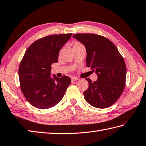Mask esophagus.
Returning <instances> with one entry per match:
<instances>
[{"mask_svg": "<svg viewBox=\"0 0 146 146\" xmlns=\"http://www.w3.org/2000/svg\"><path fill=\"white\" fill-rule=\"evenodd\" d=\"M78 80V78H77V77H72V78H71V82H76V81H77Z\"/></svg>", "mask_w": 146, "mask_h": 146, "instance_id": "34e87169", "label": "esophagus"}]
</instances>
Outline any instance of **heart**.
Returning a JSON list of instances; mask_svg holds the SVG:
<instances>
[{
    "label": "heart",
    "instance_id": "b5f03b06",
    "mask_svg": "<svg viewBox=\"0 0 146 146\" xmlns=\"http://www.w3.org/2000/svg\"><path fill=\"white\" fill-rule=\"evenodd\" d=\"M82 45L80 44V43H79V42H75V44H74V45H73V47L82 46Z\"/></svg>",
    "mask_w": 146,
    "mask_h": 146
}]
</instances>
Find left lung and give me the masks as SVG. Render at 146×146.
Segmentation results:
<instances>
[{
  "instance_id": "left-lung-1",
  "label": "left lung",
  "mask_w": 146,
  "mask_h": 146,
  "mask_svg": "<svg viewBox=\"0 0 146 146\" xmlns=\"http://www.w3.org/2000/svg\"><path fill=\"white\" fill-rule=\"evenodd\" d=\"M73 37L84 45L87 66L98 75L94 82L86 78L88 88L84 92L85 101L97 108L111 106L121 96L125 86L127 68L123 58L115 44L104 36L78 33Z\"/></svg>"
}]
</instances>
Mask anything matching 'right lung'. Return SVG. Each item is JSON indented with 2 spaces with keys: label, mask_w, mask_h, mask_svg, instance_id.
<instances>
[{
  "label": "right lung",
  "mask_w": 146,
  "mask_h": 146,
  "mask_svg": "<svg viewBox=\"0 0 146 146\" xmlns=\"http://www.w3.org/2000/svg\"><path fill=\"white\" fill-rule=\"evenodd\" d=\"M71 33L52 35L34 42L25 53L19 68L21 89L27 101L38 109H48L63 98L71 79L51 76V65L58 61L59 52Z\"/></svg>",
  "instance_id": "add662e5"
}]
</instances>
